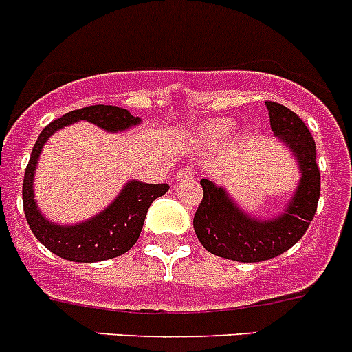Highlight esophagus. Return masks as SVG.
I'll use <instances>...</instances> for the list:
<instances>
[{
  "label": "esophagus",
  "instance_id": "34e87169",
  "mask_svg": "<svg viewBox=\"0 0 352 352\" xmlns=\"http://www.w3.org/2000/svg\"><path fill=\"white\" fill-rule=\"evenodd\" d=\"M195 175V170H191V168H182V170L177 171V181H188L191 177Z\"/></svg>",
  "mask_w": 352,
  "mask_h": 352
}]
</instances>
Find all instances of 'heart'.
I'll return each mask as SVG.
<instances>
[{"label":"heart","instance_id":"1","mask_svg":"<svg viewBox=\"0 0 352 352\" xmlns=\"http://www.w3.org/2000/svg\"><path fill=\"white\" fill-rule=\"evenodd\" d=\"M231 133H233V124H231L230 121H217L206 128L204 137L208 142H211V144H217V142L226 141V139H228Z\"/></svg>","mask_w":352,"mask_h":352}]
</instances>
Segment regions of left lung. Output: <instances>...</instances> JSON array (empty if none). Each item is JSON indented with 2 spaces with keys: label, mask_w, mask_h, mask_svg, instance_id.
Here are the masks:
<instances>
[{
  "label": "left lung",
  "mask_w": 352,
  "mask_h": 352,
  "mask_svg": "<svg viewBox=\"0 0 352 352\" xmlns=\"http://www.w3.org/2000/svg\"><path fill=\"white\" fill-rule=\"evenodd\" d=\"M265 107L271 130L289 148L300 171L298 186L284 211L273 219L251 217L222 186L202 179L204 197L193 217L197 239L206 250L236 262H264L293 248L309 228L320 199L315 139L295 111L271 101Z\"/></svg>",
  "instance_id": "1"
}]
</instances>
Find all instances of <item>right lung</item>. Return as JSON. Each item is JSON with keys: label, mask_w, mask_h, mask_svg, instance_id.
I'll list each match as a JSON object with an SVG mask.
<instances>
[{"label": "right lung", "mask_w": 352, "mask_h": 352, "mask_svg": "<svg viewBox=\"0 0 352 352\" xmlns=\"http://www.w3.org/2000/svg\"><path fill=\"white\" fill-rule=\"evenodd\" d=\"M88 121L104 131L117 133L141 124L139 117H133L128 110L110 104H96L81 110H74L50 122L39 133L30 153V161L23 179V210L36 239L47 250L65 260L72 262H101L116 258L130 250L141 235L142 224L146 219L148 208L157 197L164 195L168 184H148L141 181H128L119 195L97 215L79 224H56L48 221L37 208L34 199V173L45 142L65 126L74 122Z\"/></svg>", "instance_id": "right-lung-1"}]
</instances>
